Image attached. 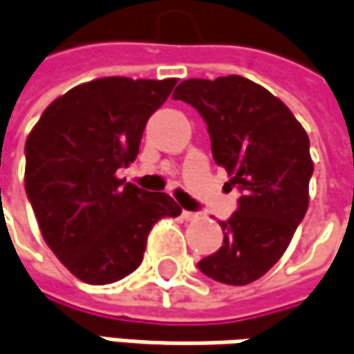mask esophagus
Here are the masks:
<instances>
[{"mask_svg":"<svg viewBox=\"0 0 354 354\" xmlns=\"http://www.w3.org/2000/svg\"><path fill=\"white\" fill-rule=\"evenodd\" d=\"M181 217H183L185 221H193V219H197V213H193V211H183Z\"/></svg>","mask_w":354,"mask_h":354,"instance_id":"obj_1","label":"esophagus"}]
</instances>
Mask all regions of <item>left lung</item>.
Listing matches in <instances>:
<instances>
[{"label":"left lung","instance_id":"left-lung-1","mask_svg":"<svg viewBox=\"0 0 354 354\" xmlns=\"http://www.w3.org/2000/svg\"><path fill=\"white\" fill-rule=\"evenodd\" d=\"M173 99L207 123L217 165L241 191L237 211L219 221L223 247L197 263L225 285H249L283 257L309 207V137L291 109L241 75L187 80Z\"/></svg>","mask_w":354,"mask_h":354}]
</instances>
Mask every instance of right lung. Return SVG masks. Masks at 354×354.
Instances as JSON below:
<instances>
[{
  "instance_id": "obj_1",
  "label": "right lung",
  "mask_w": 354,
  "mask_h": 354,
  "mask_svg": "<svg viewBox=\"0 0 354 354\" xmlns=\"http://www.w3.org/2000/svg\"><path fill=\"white\" fill-rule=\"evenodd\" d=\"M177 80L101 77L57 97L26 141V193L49 249L89 285L133 273L151 227L181 215L167 193L117 177Z\"/></svg>"
}]
</instances>
